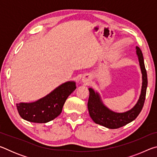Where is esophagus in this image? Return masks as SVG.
<instances>
[{"label": "esophagus", "mask_w": 157, "mask_h": 157, "mask_svg": "<svg viewBox=\"0 0 157 157\" xmlns=\"http://www.w3.org/2000/svg\"><path fill=\"white\" fill-rule=\"evenodd\" d=\"M82 82H84L86 84H89L90 82V79L89 78H83L82 79Z\"/></svg>", "instance_id": "obj_1"}]
</instances>
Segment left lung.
<instances>
[{
  "mask_svg": "<svg viewBox=\"0 0 157 157\" xmlns=\"http://www.w3.org/2000/svg\"><path fill=\"white\" fill-rule=\"evenodd\" d=\"M136 55L142 73V87L139 99L134 107L124 113H117L110 110L103 104L100 95L91 88L89 89V98L88 109L89 115L95 123L109 129H118L131 123L139 116L144 105L147 86V71L145 67L143 53L139 47H136Z\"/></svg>",
  "mask_w": 157,
  "mask_h": 157,
  "instance_id": "obj_1",
  "label": "left lung"
}]
</instances>
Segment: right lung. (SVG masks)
<instances>
[{
  "label": "right lung",
  "mask_w": 157,
  "mask_h": 157,
  "mask_svg": "<svg viewBox=\"0 0 157 157\" xmlns=\"http://www.w3.org/2000/svg\"><path fill=\"white\" fill-rule=\"evenodd\" d=\"M75 89V82H66L35 102L17 103L18 112L21 118L29 122L48 123L62 113L66 99Z\"/></svg>",
  "instance_id": "right-lung-1"
}]
</instances>
